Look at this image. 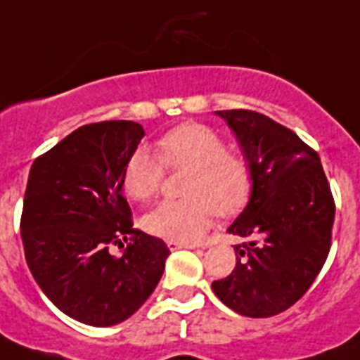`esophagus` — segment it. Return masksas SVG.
<instances>
[{
  "label": "esophagus",
  "mask_w": 360,
  "mask_h": 360,
  "mask_svg": "<svg viewBox=\"0 0 360 360\" xmlns=\"http://www.w3.org/2000/svg\"><path fill=\"white\" fill-rule=\"evenodd\" d=\"M168 249H170V250L198 249V245H192V243H179V241H168Z\"/></svg>",
  "instance_id": "obj_1"
}]
</instances>
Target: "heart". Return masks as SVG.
Wrapping results in <instances>:
<instances>
[{"label":"heart","instance_id":"heart-1","mask_svg":"<svg viewBox=\"0 0 360 360\" xmlns=\"http://www.w3.org/2000/svg\"><path fill=\"white\" fill-rule=\"evenodd\" d=\"M159 153L139 148L124 168V190L129 198L144 201L161 188L165 165L190 170L186 199L162 201L144 216L143 226L157 238L194 243L210 229L216 210L221 216L243 207L250 192V170L226 144L203 124H183L159 141Z\"/></svg>","mask_w":360,"mask_h":360}]
</instances>
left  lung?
<instances>
[{"label":"left lung","mask_w":360,"mask_h":360,"mask_svg":"<svg viewBox=\"0 0 360 360\" xmlns=\"http://www.w3.org/2000/svg\"><path fill=\"white\" fill-rule=\"evenodd\" d=\"M240 144L250 195L226 232L236 267L212 282L226 307L250 319L289 309L306 295L328 258L335 203L320 157L297 134L249 110L216 111Z\"/></svg>","instance_id":"1"}]
</instances>
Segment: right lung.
I'll list each match as a JSON object with an SVG mask.
<instances>
[{"label":"right lung","instance_id":"right-lung-1","mask_svg":"<svg viewBox=\"0 0 360 360\" xmlns=\"http://www.w3.org/2000/svg\"><path fill=\"white\" fill-rule=\"evenodd\" d=\"M144 129L105 120L75 129L29 172L21 240L45 297L87 326L124 322L161 280L165 241L134 229L124 198V168ZM129 247L113 257L110 245Z\"/></svg>","mask_w":360,"mask_h":360}]
</instances>
